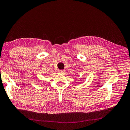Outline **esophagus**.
<instances>
[{"mask_svg":"<svg viewBox=\"0 0 130 130\" xmlns=\"http://www.w3.org/2000/svg\"><path fill=\"white\" fill-rule=\"evenodd\" d=\"M59 72L60 73H64V70H60V71H59Z\"/></svg>","mask_w":130,"mask_h":130,"instance_id":"1","label":"esophagus"}]
</instances>
